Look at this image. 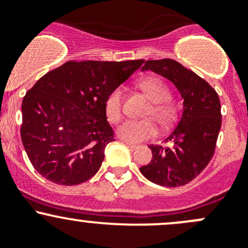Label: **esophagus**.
I'll use <instances>...</instances> for the list:
<instances>
[{
	"label": "esophagus",
	"instance_id": "esophagus-1",
	"mask_svg": "<svg viewBox=\"0 0 248 248\" xmlns=\"http://www.w3.org/2000/svg\"><path fill=\"white\" fill-rule=\"evenodd\" d=\"M125 144H126L127 147H129L131 151H134V149L137 148V144H134V143H130V142H125Z\"/></svg>",
	"mask_w": 248,
	"mask_h": 248
}]
</instances>
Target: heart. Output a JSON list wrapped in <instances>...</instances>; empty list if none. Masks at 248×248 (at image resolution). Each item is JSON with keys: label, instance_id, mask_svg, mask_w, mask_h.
I'll list each match as a JSON object with an SVG mask.
<instances>
[{"label": "heart", "instance_id": "b5f03b06", "mask_svg": "<svg viewBox=\"0 0 248 248\" xmlns=\"http://www.w3.org/2000/svg\"><path fill=\"white\" fill-rule=\"evenodd\" d=\"M139 87L152 101V106L146 116L156 119L159 124L166 126L172 123L175 118V108L168 101L170 90L158 78H144L139 83ZM123 88L117 87L108 93L105 99V113L111 123H118L123 117ZM158 132L153 119L142 121H126L119 126L118 136L127 142H141L154 137Z\"/></svg>", "mask_w": 248, "mask_h": 248}]
</instances>
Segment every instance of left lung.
<instances>
[{
    "label": "left lung",
    "instance_id": "1",
    "mask_svg": "<svg viewBox=\"0 0 248 248\" xmlns=\"http://www.w3.org/2000/svg\"><path fill=\"white\" fill-rule=\"evenodd\" d=\"M148 70L175 84L183 99V111L165 139L172 147L151 144L153 158L140 171L155 185L180 187L194 180L213 156L222 125L219 97L206 80L172 59L146 61L142 71Z\"/></svg>",
    "mask_w": 248,
    "mask_h": 248
}]
</instances>
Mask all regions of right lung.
Listing matches in <instances>:
<instances>
[{
	"mask_svg": "<svg viewBox=\"0 0 248 248\" xmlns=\"http://www.w3.org/2000/svg\"><path fill=\"white\" fill-rule=\"evenodd\" d=\"M144 60L67 61L41 77L21 105L20 134L40 175L61 186L92 178L114 141L105 99Z\"/></svg>",
	"mask_w": 248,
	"mask_h": 248,
	"instance_id": "obj_1",
	"label": "right lung"
}]
</instances>
